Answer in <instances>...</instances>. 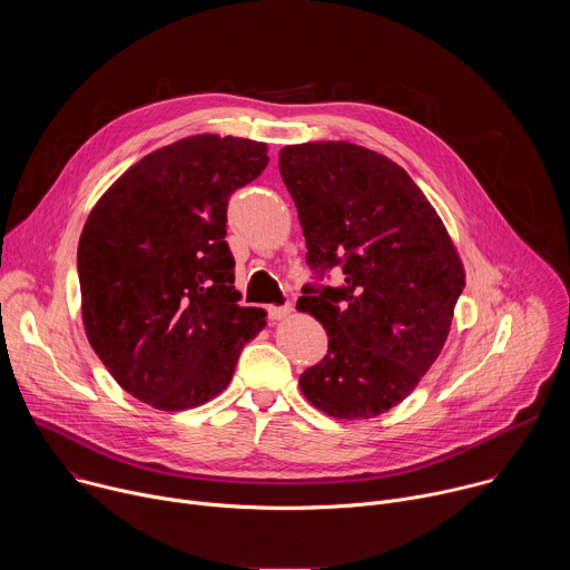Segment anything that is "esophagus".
<instances>
[{
  "instance_id": "34e87169",
  "label": "esophagus",
  "mask_w": 570,
  "mask_h": 570,
  "mask_svg": "<svg viewBox=\"0 0 570 570\" xmlns=\"http://www.w3.org/2000/svg\"><path fill=\"white\" fill-rule=\"evenodd\" d=\"M293 313V304H284V306H268V317L271 320H284Z\"/></svg>"
}]
</instances>
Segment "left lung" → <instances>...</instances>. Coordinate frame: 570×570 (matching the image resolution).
Returning a JSON list of instances; mask_svg holds the SVG:
<instances>
[{
    "instance_id": "obj_1",
    "label": "left lung",
    "mask_w": 570,
    "mask_h": 570,
    "mask_svg": "<svg viewBox=\"0 0 570 570\" xmlns=\"http://www.w3.org/2000/svg\"><path fill=\"white\" fill-rule=\"evenodd\" d=\"M306 264L345 282L302 288L297 308L330 336L299 376L302 394L336 420H370L409 396L440 356L464 268L422 189L392 159L350 141L279 150Z\"/></svg>"
}]
</instances>
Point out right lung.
Segmentation results:
<instances>
[{"label": "right lung", "instance_id": "right-lung-1", "mask_svg": "<svg viewBox=\"0 0 570 570\" xmlns=\"http://www.w3.org/2000/svg\"><path fill=\"white\" fill-rule=\"evenodd\" d=\"M268 146L194 135L132 165L95 205L78 240L86 334L115 381L157 411L220 394L266 327L240 306L225 240L229 196L262 176Z\"/></svg>", "mask_w": 570, "mask_h": 570}]
</instances>
